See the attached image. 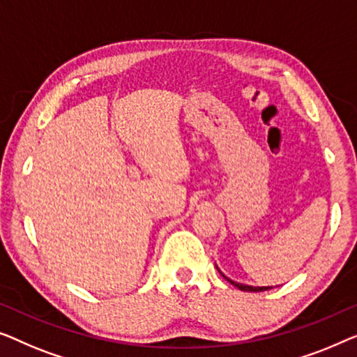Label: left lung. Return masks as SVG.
Listing matches in <instances>:
<instances>
[{"instance_id":"obj_1","label":"left lung","mask_w":357,"mask_h":357,"mask_svg":"<svg viewBox=\"0 0 357 357\" xmlns=\"http://www.w3.org/2000/svg\"><path fill=\"white\" fill-rule=\"evenodd\" d=\"M218 272H220V270H218ZM220 273H222V272H220ZM223 277H225V275H223ZM225 280H228L231 284L236 286V288H239L241 291H254V293H257V291H267V289H270V286H248V284H243V283H236V281L229 280L227 277H225Z\"/></svg>"}]
</instances>
